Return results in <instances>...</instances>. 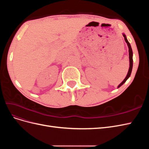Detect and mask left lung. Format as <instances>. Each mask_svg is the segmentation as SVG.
<instances>
[{"label": "left lung", "mask_w": 149, "mask_h": 149, "mask_svg": "<svg viewBox=\"0 0 149 149\" xmlns=\"http://www.w3.org/2000/svg\"><path fill=\"white\" fill-rule=\"evenodd\" d=\"M123 37H124V40H125V42H126V43H127V46H128V48H129V71H128V73H127V76H126V77L125 78V79L123 80V81L118 86V88H119V87H120L122 85H123L126 81L127 80V79L130 77V74H131V72H132V66H133V58H132V56H133V53H132V48H131V46H130V45L129 43V42H128V40L127 39V37H126V36L124 33L123 34Z\"/></svg>", "instance_id": "8db88e82"}]
</instances>
